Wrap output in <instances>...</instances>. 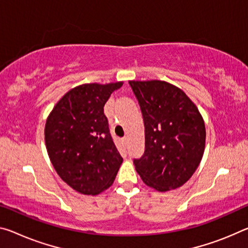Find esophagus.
<instances>
[{
    "label": "esophagus",
    "instance_id": "1",
    "mask_svg": "<svg viewBox=\"0 0 248 248\" xmlns=\"http://www.w3.org/2000/svg\"><path fill=\"white\" fill-rule=\"evenodd\" d=\"M121 142H123L124 145L127 144V142H128V138H127V137H124V138L121 139Z\"/></svg>",
    "mask_w": 248,
    "mask_h": 248
}]
</instances>
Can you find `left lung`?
Listing matches in <instances>:
<instances>
[{"mask_svg":"<svg viewBox=\"0 0 248 248\" xmlns=\"http://www.w3.org/2000/svg\"><path fill=\"white\" fill-rule=\"evenodd\" d=\"M144 123V153L133 160L148 186L174 190L191 178L205 148V124L186 93L162 80H130Z\"/></svg>","mask_w":248,"mask_h":248,"instance_id":"left-lung-1","label":"left lung"}]
</instances>
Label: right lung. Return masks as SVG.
Segmentation results:
<instances>
[{
  "mask_svg": "<svg viewBox=\"0 0 248 248\" xmlns=\"http://www.w3.org/2000/svg\"><path fill=\"white\" fill-rule=\"evenodd\" d=\"M123 81L84 84L66 93L45 124V143L57 174L75 191L99 194L123 163L109 131L104 106Z\"/></svg>",
  "mask_w": 248,
  "mask_h": 248,
  "instance_id": "right-lung-1",
  "label": "right lung"
}]
</instances>
